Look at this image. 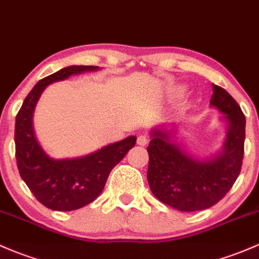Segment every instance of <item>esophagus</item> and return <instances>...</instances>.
Masks as SVG:
<instances>
[{"label":"esophagus","mask_w":259,"mask_h":259,"mask_svg":"<svg viewBox=\"0 0 259 259\" xmlns=\"http://www.w3.org/2000/svg\"><path fill=\"white\" fill-rule=\"evenodd\" d=\"M147 143H148V136H146V135L138 136L137 144H140V146H146Z\"/></svg>","instance_id":"esophagus-1"}]
</instances>
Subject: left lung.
Listing matches in <instances>:
<instances>
[{
    "label": "left lung",
    "instance_id": "left-lung-1",
    "mask_svg": "<svg viewBox=\"0 0 259 259\" xmlns=\"http://www.w3.org/2000/svg\"><path fill=\"white\" fill-rule=\"evenodd\" d=\"M210 104L229 122L224 151L218 157L204 162L190 158L159 130L153 131L147 147V179L153 195L179 211L191 212L213 206L229 193L241 173L246 117L235 99L215 84Z\"/></svg>",
    "mask_w": 259,
    "mask_h": 259
}]
</instances>
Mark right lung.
<instances>
[{"instance_id":"obj_1","label":"right lung","mask_w":259,"mask_h":259,"mask_svg":"<svg viewBox=\"0 0 259 259\" xmlns=\"http://www.w3.org/2000/svg\"><path fill=\"white\" fill-rule=\"evenodd\" d=\"M99 66L71 65L39 80L24 99L16 116L15 144L19 175L44 206L57 211H73L90 204L104 190L113 166L133 148L135 136L76 159L49 158L34 137L32 116L47 85L73 74L97 70Z\"/></svg>"}]
</instances>
